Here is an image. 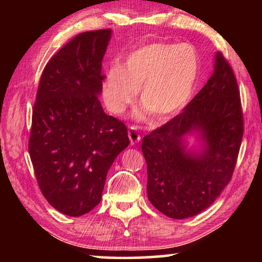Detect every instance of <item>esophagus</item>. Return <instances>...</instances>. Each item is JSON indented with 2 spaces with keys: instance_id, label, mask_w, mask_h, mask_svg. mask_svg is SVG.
<instances>
[{
  "instance_id": "34e87169",
  "label": "esophagus",
  "mask_w": 262,
  "mask_h": 262,
  "mask_svg": "<svg viewBox=\"0 0 262 262\" xmlns=\"http://www.w3.org/2000/svg\"><path fill=\"white\" fill-rule=\"evenodd\" d=\"M128 137H129L132 145H135L137 142H140V140H141L140 134L137 133V130L135 129L134 127H130V129L128 130Z\"/></svg>"
}]
</instances>
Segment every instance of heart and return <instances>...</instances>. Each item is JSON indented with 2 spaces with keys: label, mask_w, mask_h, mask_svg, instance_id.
Segmentation results:
<instances>
[{
  "label": "heart",
  "mask_w": 262,
  "mask_h": 262,
  "mask_svg": "<svg viewBox=\"0 0 262 262\" xmlns=\"http://www.w3.org/2000/svg\"><path fill=\"white\" fill-rule=\"evenodd\" d=\"M200 67L198 52L189 43L150 42L129 53L122 66L106 70L101 97L108 111L122 114L141 89V105L157 121H165L187 105Z\"/></svg>",
  "instance_id": "b5f03b06"
}]
</instances>
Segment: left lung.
Listing matches in <instances>:
<instances>
[{"label": "left lung", "instance_id": "1", "mask_svg": "<svg viewBox=\"0 0 262 262\" xmlns=\"http://www.w3.org/2000/svg\"><path fill=\"white\" fill-rule=\"evenodd\" d=\"M244 133L238 84L220 52L214 73L183 112L142 140L149 201L170 219L211 206L231 180ZM194 136L202 148L187 149Z\"/></svg>", "mask_w": 262, "mask_h": 262}]
</instances>
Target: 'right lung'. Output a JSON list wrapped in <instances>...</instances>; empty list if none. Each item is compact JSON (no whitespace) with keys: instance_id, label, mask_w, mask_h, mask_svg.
<instances>
[{"instance_id":"1","label":"right lung","mask_w":262,"mask_h":262,"mask_svg":"<svg viewBox=\"0 0 262 262\" xmlns=\"http://www.w3.org/2000/svg\"><path fill=\"white\" fill-rule=\"evenodd\" d=\"M112 30L79 33L48 61L32 112L29 152L48 203L82 216L101 200L107 172L129 144L127 127L99 101Z\"/></svg>"}]
</instances>
